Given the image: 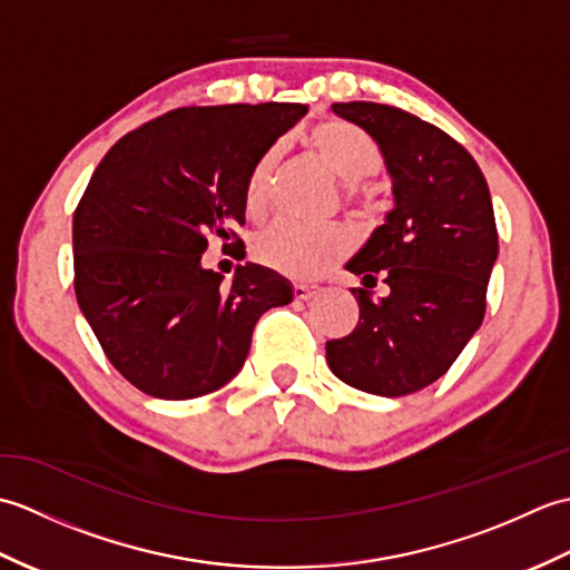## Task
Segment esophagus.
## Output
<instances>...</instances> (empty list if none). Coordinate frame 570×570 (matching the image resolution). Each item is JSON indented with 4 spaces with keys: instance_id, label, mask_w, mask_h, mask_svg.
<instances>
[{
    "instance_id": "obj_1",
    "label": "esophagus",
    "mask_w": 570,
    "mask_h": 570,
    "mask_svg": "<svg viewBox=\"0 0 570 570\" xmlns=\"http://www.w3.org/2000/svg\"><path fill=\"white\" fill-rule=\"evenodd\" d=\"M316 294H318V286H306V284L294 286V298L296 301H311Z\"/></svg>"
}]
</instances>
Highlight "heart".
I'll list each match as a JSON object with an SVG mask.
<instances>
[{
  "label": "heart",
  "mask_w": 570,
  "mask_h": 570,
  "mask_svg": "<svg viewBox=\"0 0 570 570\" xmlns=\"http://www.w3.org/2000/svg\"><path fill=\"white\" fill-rule=\"evenodd\" d=\"M306 147L316 159L345 184V200L353 208L365 205V190L360 188L382 168V149L365 129L345 119H323L306 135ZM282 159V149L269 147L252 166L245 186V213L259 220L269 210L272 178ZM350 249V237L341 227L308 229L292 223H278L269 233L254 239V257L294 278H311L325 266L341 259Z\"/></svg>",
  "instance_id": "b5f03b06"
}]
</instances>
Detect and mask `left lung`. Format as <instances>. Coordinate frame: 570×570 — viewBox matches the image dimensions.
Listing matches in <instances>:
<instances>
[{
    "mask_svg": "<svg viewBox=\"0 0 570 570\" xmlns=\"http://www.w3.org/2000/svg\"><path fill=\"white\" fill-rule=\"evenodd\" d=\"M333 112L380 144L394 210L347 262L353 333L325 343L337 380L380 396L414 394L451 370L485 318L498 259L488 180L463 144L416 115L380 102H335ZM382 281L377 302L371 288Z\"/></svg>",
    "mask_w": 570,
    "mask_h": 570,
    "instance_id": "8db88e82",
    "label": "left lung"
}]
</instances>
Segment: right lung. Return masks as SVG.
I'll return each mask as SVG.
<instances>
[{
  "label": "right lung",
  "mask_w": 570,
  "mask_h": 570,
  "mask_svg": "<svg viewBox=\"0 0 570 570\" xmlns=\"http://www.w3.org/2000/svg\"><path fill=\"white\" fill-rule=\"evenodd\" d=\"M306 105L178 107L105 154L72 215L76 298L107 360L156 399L205 396L242 370L264 311L292 304L286 278L203 269L208 239L239 249L252 166ZM245 249V245H242Z\"/></svg>",
  "instance_id": "1"
}]
</instances>
